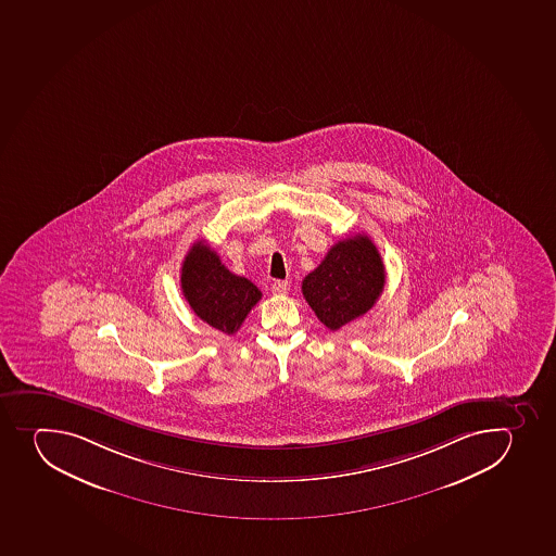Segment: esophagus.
<instances>
[{
  "instance_id": "esophagus-1",
  "label": "esophagus",
  "mask_w": 556,
  "mask_h": 556,
  "mask_svg": "<svg viewBox=\"0 0 556 556\" xmlns=\"http://www.w3.org/2000/svg\"><path fill=\"white\" fill-rule=\"evenodd\" d=\"M290 290V282L288 280H276L274 285H271V291L276 293V295H285Z\"/></svg>"
}]
</instances>
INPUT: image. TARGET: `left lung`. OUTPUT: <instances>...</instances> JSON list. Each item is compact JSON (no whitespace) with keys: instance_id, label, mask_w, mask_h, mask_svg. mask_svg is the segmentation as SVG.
Returning <instances> with one entry per match:
<instances>
[{"instance_id":"left-lung-1","label":"left lung","mask_w":556,"mask_h":556,"mask_svg":"<svg viewBox=\"0 0 556 556\" xmlns=\"http://www.w3.org/2000/svg\"><path fill=\"white\" fill-rule=\"evenodd\" d=\"M386 286V266L376 244L364 233L342 239L323 263L302 280V295L318 320L342 328L375 306Z\"/></svg>"}]
</instances>
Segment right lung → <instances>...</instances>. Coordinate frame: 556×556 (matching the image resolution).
Masks as SVG:
<instances>
[{
  "mask_svg": "<svg viewBox=\"0 0 556 556\" xmlns=\"http://www.w3.org/2000/svg\"><path fill=\"white\" fill-rule=\"evenodd\" d=\"M180 280L192 312L225 334L236 333L261 301L260 288L228 270L205 241H197L187 252Z\"/></svg>",
  "mask_w": 556,
  "mask_h": 556,
  "instance_id": "add662e5",
  "label": "right lung"
}]
</instances>
